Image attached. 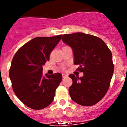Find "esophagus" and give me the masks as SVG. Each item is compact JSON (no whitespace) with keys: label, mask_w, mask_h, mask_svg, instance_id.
Returning a JSON list of instances; mask_svg holds the SVG:
<instances>
[{"label":"esophagus","mask_w":127,"mask_h":127,"mask_svg":"<svg viewBox=\"0 0 127 127\" xmlns=\"http://www.w3.org/2000/svg\"><path fill=\"white\" fill-rule=\"evenodd\" d=\"M62 76H63V78H65V77H67V76H68V75L65 74H63Z\"/></svg>","instance_id":"obj_1"}]
</instances>
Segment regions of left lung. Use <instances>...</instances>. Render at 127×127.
I'll return each instance as SVG.
<instances>
[{
    "mask_svg": "<svg viewBox=\"0 0 127 127\" xmlns=\"http://www.w3.org/2000/svg\"><path fill=\"white\" fill-rule=\"evenodd\" d=\"M62 40L72 48L74 64L83 76L69 75L72 85L69 94L73 101L83 106L99 102L107 93L113 75L112 53L106 44L94 35L77 32L62 35Z\"/></svg>",
    "mask_w": 127,
    "mask_h": 127,
    "instance_id": "8db88e82",
    "label": "left lung"
}]
</instances>
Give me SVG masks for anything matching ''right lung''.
<instances>
[{"instance_id":"add662e5","label":"right lung","mask_w":127,"mask_h":127,"mask_svg":"<svg viewBox=\"0 0 127 127\" xmlns=\"http://www.w3.org/2000/svg\"><path fill=\"white\" fill-rule=\"evenodd\" d=\"M62 35L37 37L30 40L16 53L11 62L9 78L14 94L33 109L45 108L53 101L56 88L62 79L60 73L42 74V65L60 42Z\"/></svg>"}]
</instances>
